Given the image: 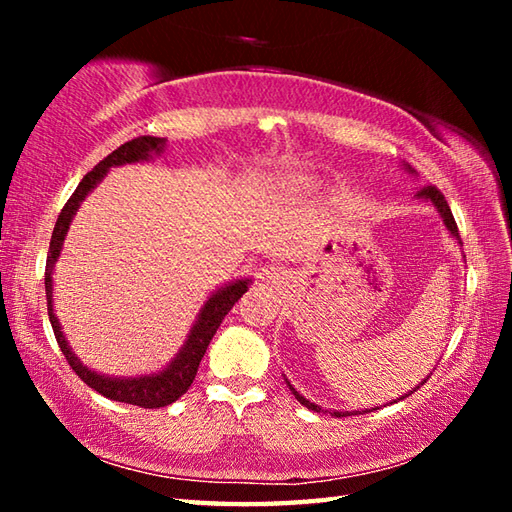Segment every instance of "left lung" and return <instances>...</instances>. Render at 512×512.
I'll return each mask as SVG.
<instances>
[{
  "label": "left lung",
  "mask_w": 512,
  "mask_h": 512,
  "mask_svg": "<svg viewBox=\"0 0 512 512\" xmlns=\"http://www.w3.org/2000/svg\"><path fill=\"white\" fill-rule=\"evenodd\" d=\"M418 195L420 198H424V200H429V202H433L436 204V209L440 211V215H442V220H444V224H447V228L449 231L455 235V239H460L462 242V237H460V231H458V224H455V220H453V213H451V209H449V204H447V200H444V195H442V191L438 189V187H433V184H427V187H422L420 191H418ZM292 389V394H295V398L301 402L303 407H308V409H312V411H323L321 407H317L314 405V402H310V400H306L303 398L301 394H297L295 391V387H290ZM328 413V411H325ZM332 416H336V418H345V416H350V413H341V411H332Z\"/></svg>",
  "instance_id": "1"
}]
</instances>
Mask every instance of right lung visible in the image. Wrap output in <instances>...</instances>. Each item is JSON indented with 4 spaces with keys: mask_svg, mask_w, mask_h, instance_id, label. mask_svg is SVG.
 Wrapping results in <instances>:
<instances>
[{
    "mask_svg": "<svg viewBox=\"0 0 512 512\" xmlns=\"http://www.w3.org/2000/svg\"><path fill=\"white\" fill-rule=\"evenodd\" d=\"M162 147H165V140L156 138V136H138L134 140H127L125 145L114 149L110 156L103 158L99 165H96L92 171H88L79 182V187L70 195V200L65 202L61 209L57 224H54L52 239H50V250H48V259H46V299H48V317L54 330V339H57L61 352L65 356V361L70 363V367L76 372L85 385H90L94 391H99L101 396L118 400V402H127V405H136V407H145V409H158L171 405L176 402L184 391H187L193 383L195 374H198V367L202 356L209 347L213 334L220 328L222 319L226 317L235 303L242 299L244 292L248 290V279L237 281V284L226 286L224 290L215 292V295L206 301V306L202 308L198 323L193 325V330L187 339V345L182 347L180 354L176 356L165 372H160L156 376H145V378H134V380H116V378H105L94 374L92 369L83 367L79 363L68 343L63 339V332L59 328V321L52 312V264L57 262L59 250L63 246V237L68 233L72 215L79 209V204L83 202L85 195H88L94 184L99 182L107 169L114 165H125V162H136V160H147L149 154H160Z\"/></svg>",
    "mask_w": 512,
    "mask_h": 512,
    "instance_id": "1",
    "label": "right lung"
}]
</instances>
